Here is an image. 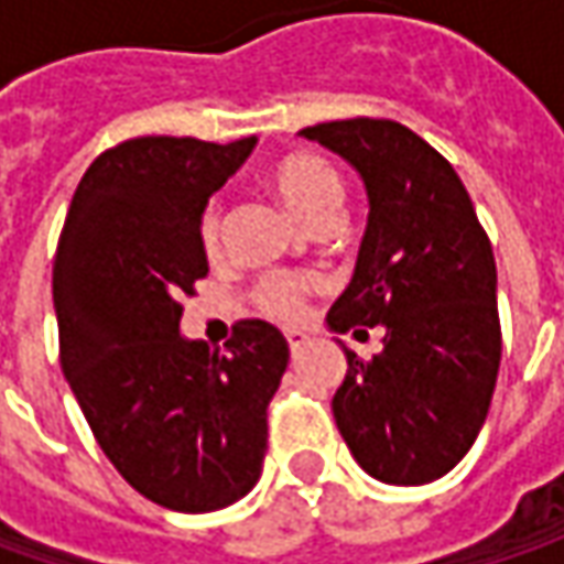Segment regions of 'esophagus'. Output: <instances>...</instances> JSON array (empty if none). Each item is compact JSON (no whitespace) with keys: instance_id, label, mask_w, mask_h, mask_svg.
<instances>
[{"instance_id":"obj_1","label":"esophagus","mask_w":564,"mask_h":564,"mask_svg":"<svg viewBox=\"0 0 564 564\" xmlns=\"http://www.w3.org/2000/svg\"><path fill=\"white\" fill-rule=\"evenodd\" d=\"M285 338H289V348H292V355L297 358V355L304 351V345H307V336H304V333H289Z\"/></svg>"}]
</instances>
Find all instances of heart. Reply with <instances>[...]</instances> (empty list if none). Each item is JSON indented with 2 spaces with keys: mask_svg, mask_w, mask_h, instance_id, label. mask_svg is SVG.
<instances>
[{
  "mask_svg": "<svg viewBox=\"0 0 564 564\" xmlns=\"http://www.w3.org/2000/svg\"><path fill=\"white\" fill-rule=\"evenodd\" d=\"M272 194L285 204L294 219L307 228L336 226L341 204H345V185L333 165L316 153H289L270 169ZM200 245L206 253H219L223 245V209L219 204H206L200 216ZM316 289L314 275H289L272 272L257 285V304L272 319L294 323L307 307V294Z\"/></svg>",
  "mask_w": 564,
  "mask_h": 564,
  "instance_id": "b5f03b06",
  "label": "heart"
}]
</instances>
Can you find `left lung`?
Wrapping results in <instances>:
<instances>
[{"mask_svg": "<svg viewBox=\"0 0 564 564\" xmlns=\"http://www.w3.org/2000/svg\"><path fill=\"white\" fill-rule=\"evenodd\" d=\"M301 134L355 165L370 200L358 267L326 323L386 336L373 360L341 345L338 433L382 484L440 480L487 421L502 360L487 231L448 160L399 121H323Z\"/></svg>", "mask_w": 564, "mask_h": 564, "instance_id": "left-lung-1", "label": "left lung"}]
</instances>
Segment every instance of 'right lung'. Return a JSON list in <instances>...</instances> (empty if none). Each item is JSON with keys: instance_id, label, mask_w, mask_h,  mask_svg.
Here are the masks:
<instances>
[{"instance_id": "obj_1", "label": "right lung", "mask_w": 564, "mask_h": 564, "mask_svg": "<svg viewBox=\"0 0 564 564\" xmlns=\"http://www.w3.org/2000/svg\"><path fill=\"white\" fill-rule=\"evenodd\" d=\"M257 138H134L77 185L53 263L58 360L99 448L150 502L216 511L248 496L289 341L238 319L226 351L187 341L182 301L204 279L200 216Z\"/></svg>"}]
</instances>
